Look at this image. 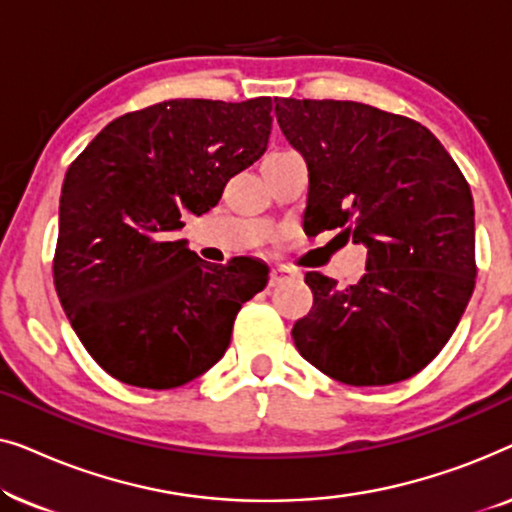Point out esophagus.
Returning a JSON list of instances; mask_svg holds the SVG:
<instances>
[{"instance_id":"esophagus-1","label":"esophagus","mask_w":512,"mask_h":512,"mask_svg":"<svg viewBox=\"0 0 512 512\" xmlns=\"http://www.w3.org/2000/svg\"><path fill=\"white\" fill-rule=\"evenodd\" d=\"M284 279H289V270H282V268H272V270H270L268 286H277V284H282Z\"/></svg>"}]
</instances>
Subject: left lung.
<instances>
[{"label":"left lung","instance_id":"obj_1","mask_svg":"<svg viewBox=\"0 0 512 512\" xmlns=\"http://www.w3.org/2000/svg\"><path fill=\"white\" fill-rule=\"evenodd\" d=\"M310 167L305 228L368 247L361 282L307 272L312 310L293 324L300 356L352 387L417 375L452 338L475 289L468 181L422 123L349 100L275 97Z\"/></svg>","mask_w":512,"mask_h":512}]
</instances>
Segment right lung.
Instances as JSON below:
<instances>
[{
  "label": "right lung",
  "mask_w": 512,
  "mask_h": 512,
  "mask_svg": "<svg viewBox=\"0 0 512 512\" xmlns=\"http://www.w3.org/2000/svg\"><path fill=\"white\" fill-rule=\"evenodd\" d=\"M272 100H167L118 116L67 167L55 291L118 382L174 389L226 354L237 312L268 284L251 261L209 265L172 240L268 149Z\"/></svg>",
  "instance_id": "right-lung-1"
}]
</instances>
